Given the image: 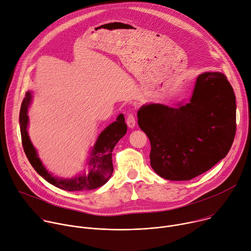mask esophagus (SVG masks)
<instances>
[{
  "label": "esophagus",
  "mask_w": 251,
  "mask_h": 251,
  "mask_svg": "<svg viewBox=\"0 0 251 251\" xmlns=\"http://www.w3.org/2000/svg\"><path fill=\"white\" fill-rule=\"evenodd\" d=\"M126 125L129 128H133L135 126V118L132 114H128L126 117Z\"/></svg>",
  "instance_id": "1"
}]
</instances>
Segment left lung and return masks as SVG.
Here are the masks:
<instances>
[{"mask_svg":"<svg viewBox=\"0 0 251 251\" xmlns=\"http://www.w3.org/2000/svg\"><path fill=\"white\" fill-rule=\"evenodd\" d=\"M137 124L151 141L152 170L169 180H190L228 153L236 130L233 89L221 73L198 75L191 98L175 106L147 103Z\"/></svg>","mask_w":251,"mask_h":251,"instance_id":"8db88e82","label":"left lung"}]
</instances>
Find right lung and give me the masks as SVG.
Masks as SVG:
<instances>
[{
  "label": "right lung",
  "mask_w": 251,
  "mask_h": 251,
  "mask_svg": "<svg viewBox=\"0 0 251 251\" xmlns=\"http://www.w3.org/2000/svg\"><path fill=\"white\" fill-rule=\"evenodd\" d=\"M33 100V93L26 92L20 110V128L25 153L35 171L49 183L67 191L91 190L102 186L110 178L114 172L113 152L114 148L126 133V125L124 115H120L117 121L107 126L98 136L97 141L89 151L86 160L87 170L77 173L73 177H60L52 176L45 166L38 151L31 142L27 132L29 127V109Z\"/></svg>",
  "instance_id": "right-lung-1"
}]
</instances>
